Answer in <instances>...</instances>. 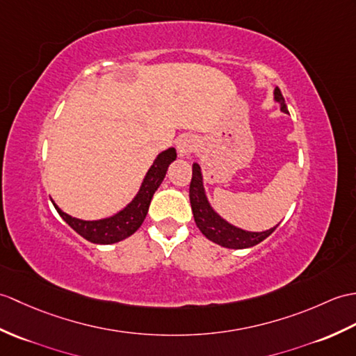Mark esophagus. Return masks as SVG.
I'll return each mask as SVG.
<instances>
[{"mask_svg": "<svg viewBox=\"0 0 356 356\" xmlns=\"http://www.w3.org/2000/svg\"><path fill=\"white\" fill-rule=\"evenodd\" d=\"M195 148V140L191 136H184L181 139H179L177 143V150L180 153V156H188L194 152Z\"/></svg>", "mask_w": 356, "mask_h": 356, "instance_id": "obj_1", "label": "esophagus"}]
</instances>
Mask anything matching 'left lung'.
Instances as JSON below:
<instances>
[{"instance_id": "1", "label": "left lung", "mask_w": 356, "mask_h": 356, "mask_svg": "<svg viewBox=\"0 0 356 356\" xmlns=\"http://www.w3.org/2000/svg\"><path fill=\"white\" fill-rule=\"evenodd\" d=\"M275 98L276 102L280 103L282 112H288L285 98L279 88L275 89ZM189 200H191V209L194 213L195 225L200 229V232L206 238L211 239V241L222 247H227V249H247V247H253L270 236L277 227L276 226L270 230H266V232H245V230L238 229L222 220L211 208L208 198L204 195L202 172L197 163L193 165V177L191 184H189Z\"/></svg>"}]
</instances>
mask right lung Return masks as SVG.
Masks as SVG:
<instances>
[{
    "instance_id": "obj_1",
    "label": "right lung",
    "mask_w": 356,
    "mask_h": 356,
    "mask_svg": "<svg viewBox=\"0 0 356 356\" xmlns=\"http://www.w3.org/2000/svg\"><path fill=\"white\" fill-rule=\"evenodd\" d=\"M176 158L177 154L175 148H168V150L162 152L158 158H156L152 168L148 170L147 176L143 181V186H140L136 197L131 200L130 204H127V208H124L121 212L115 213L111 218L98 221H83L65 213L63 211L57 208L56 203L53 204L56 211L59 212V216L68 222L79 235L88 239V241L94 244L118 243L121 239L135 234L140 227V225H143V221L147 217L148 208H150L152 197L156 193V189L162 184L170 163Z\"/></svg>"
}]
</instances>
